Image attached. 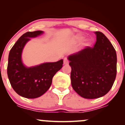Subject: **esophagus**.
Returning a JSON list of instances; mask_svg holds the SVG:
<instances>
[{
    "label": "esophagus",
    "instance_id": "34e87169",
    "mask_svg": "<svg viewBox=\"0 0 125 125\" xmlns=\"http://www.w3.org/2000/svg\"><path fill=\"white\" fill-rule=\"evenodd\" d=\"M63 63H64V64H67L69 63L68 60H67L66 58H64V60H63Z\"/></svg>",
    "mask_w": 125,
    "mask_h": 125
}]
</instances>
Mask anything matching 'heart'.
Returning <instances> with one entry per match:
<instances>
[{"label": "heart", "mask_w": 125, "mask_h": 125, "mask_svg": "<svg viewBox=\"0 0 125 125\" xmlns=\"http://www.w3.org/2000/svg\"><path fill=\"white\" fill-rule=\"evenodd\" d=\"M83 39V36L81 35L76 36L74 38V41L77 42H79L81 41ZM90 44V39H87L84 40V42L82 43V45L84 46H89Z\"/></svg>", "instance_id": "heart-1"}]
</instances>
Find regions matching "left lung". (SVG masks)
<instances>
[{
	"label": "left lung",
	"instance_id": "left-lung-1",
	"mask_svg": "<svg viewBox=\"0 0 125 125\" xmlns=\"http://www.w3.org/2000/svg\"><path fill=\"white\" fill-rule=\"evenodd\" d=\"M94 48H86L67 57L72 68L73 89L86 99L99 98L112 87L116 76V51L106 36L95 31Z\"/></svg>",
	"mask_w": 125,
	"mask_h": 125
}]
</instances>
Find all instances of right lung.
I'll list each match as a JSON object with an SVG mask.
<instances>
[{
    "mask_svg": "<svg viewBox=\"0 0 125 125\" xmlns=\"http://www.w3.org/2000/svg\"><path fill=\"white\" fill-rule=\"evenodd\" d=\"M43 33L42 31L25 33L15 43L9 54V80L16 92L25 98L34 99L43 95L51 87L53 77L63 66V59L31 67L26 66L23 62L21 56L26 44L31 38Z\"/></svg>",
    "mask_w": 125,
    "mask_h": 125,
    "instance_id": "right-lung-1",
    "label": "right lung"
}]
</instances>
